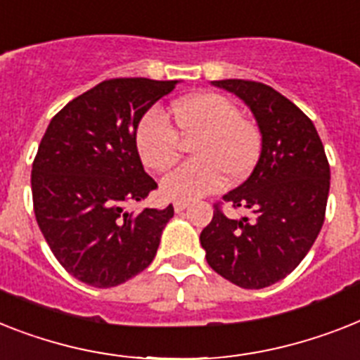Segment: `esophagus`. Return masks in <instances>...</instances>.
<instances>
[{
    "mask_svg": "<svg viewBox=\"0 0 360 360\" xmlns=\"http://www.w3.org/2000/svg\"><path fill=\"white\" fill-rule=\"evenodd\" d=\"M186 207H188V201H185V200H177V201H175V203H174L175 212H183V210H185Z\"/></svg>",
    "mask_w": 360,
    "mask_h": 360,
    "instance_id": "esophagus-1",
    "label": "esophagus"
}]
</instances>
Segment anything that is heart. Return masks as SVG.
I'll return each instance as SVG.
<instances>
[{"instance_id":"heart-1","label":"heart","mask_w":360,"mask_h":360,"mask_svg":"<svg viewBox=\"0 0 360 360\" xmlns=\"http://www.w3.org/2000/svg\"><path fill=\"white\" fill-rule=\"evenodd\" d=\"M181 134H198L192 153L195 159L183 162L166 175L160 186L172 200H194L212 194L226 183L244 179L262 151L259 125L240 116L226 96L201 92L181 99L172 109ZM140 160L153 172L168 170L179 155V134L165 114L150 109L134 129Z\"/></svg>"}]
</instances>
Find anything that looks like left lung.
Listing matches in <instances>:
<instances>
[{"mask_svg":"<svg viewBox=\"0 0 360 360\" xmlns=\"http://www.w3.org/2000/svg\"><path fill=\"white\" fill-rule=\"evenodd\" d=\"M240 99L255 116L262 151L251 175L224 195L200 242L216 274L242 288H264L285 279L309 253L326 220L329 162L314 124L290 99L264 83L212 81Z\"/></svg>","mask_w":360,"mask_h":360,"instance_id":"left-lung-1","label":"left lung"}]
</instances>
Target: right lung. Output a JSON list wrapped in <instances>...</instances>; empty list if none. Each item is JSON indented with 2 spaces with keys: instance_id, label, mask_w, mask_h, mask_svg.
<instances>
[{
  "instance_id": "1",
  "label": "right lung",
  "mask_w": 360,
  "mask_h": 360,
  "mask_svg": "<svg viewBox=\"0 0 360 360\" xmlns=\"http://www.w3.org/2000/svg\"><path fill=\"white\" fill-rule=\"evenodd\" d=\"M175 84L107 79L58 110L40 140L31 172L37 224L55 259L79 281L122 285L155 259L174 207L129 209L157 188L134 129Z\"/></svg>"
}]
</instances>
